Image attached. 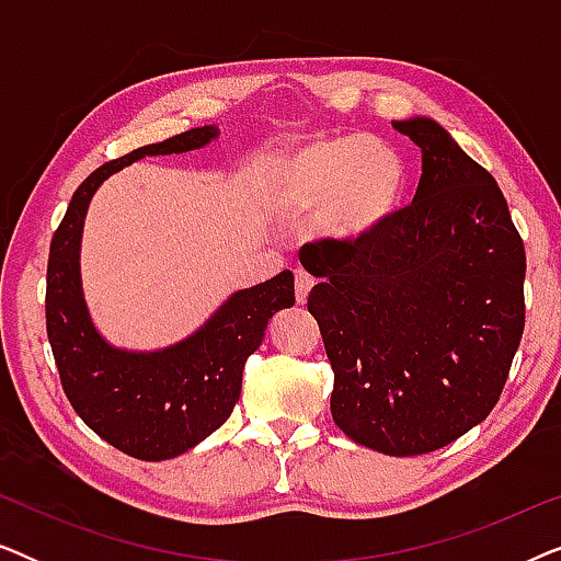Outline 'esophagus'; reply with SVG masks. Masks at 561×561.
<instances>
[{"instance_id": "1", "label": "esophagus", "mask_w": 561, "mask_h": 561, "mask_svg": "<svg viewBox=\"0 0 561 561\" xmlns=\"http://www.w3.org/2000/svg\"><path fill=\"white\" fill-rule=\"evenodd\" d=\"M311 288H313L311 275H306V273L298 271V273H296V304H298V306L306 304V298H309Z\"/></svg>"}]
</instances>
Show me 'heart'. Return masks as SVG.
Here are the masks:
<instances>
[{"mask_svg": "<svg viewBox=\"0 0 561 561\" xmlns=\"http://www.w3.org/2000/svg\"><path fill=\"white\" fill-rule=\"evenodd\" d=\"M405 194V165L382 140L327 137L290 150L265 175V196L286 217H319L336 244L378 237Z\"/></svg>", "mask_w": 561, "mask_h": 561, "instance_id": "b5f03b06", "label": "heart"}]
</instances>
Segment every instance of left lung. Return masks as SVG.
I'll return each instance as SVG.
<instances>
[{"mask_svg":"<svg viewBox=\"0 0 561 561\" xmlns=\"http://www.w3.org/2000/svg\"><path fill=\"white\" fill-rule=\"evenodd\" d=\"M421 148L413 204L370 242H311L301 265L334 370L332 419L390 457L442 449L503 393L526 324V252L503 191L434 119L393 122Z\"/></svg>","mask_w":561,"mask_h":561,"instance_id":"obj_1","label":"left lung"}]
</instances>
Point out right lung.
Masks as SVG:
<instances>
[{
  "label": "right lung",
  "instance_id": "add662e5",
  "mask_svg": "<svg viewBox=\"0 0 561 561\" xmlns=\"http://www.w3.org/2000/svg\"><path fill=\"white\" fill-rule=\"evenodd\" d=\"M217 135L214 125L196 127L96 168L76 188L50 242L45 329L60 386L91 432L145 462L179 457L225 424L240 401L244 363L263 342L267 321L296 301L294 273L283 271L237 290L198 332L158 352L112 347L91 324L79 248L94 191L135 160L198 150Z\"/></svg>",
  "mask_w": 561,
  "mask_h": 561
}]
</instances>
